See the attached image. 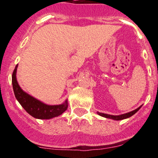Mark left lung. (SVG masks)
<instances>
[{"label": "left lung", "instance_id": "left-lung-1", "mask_svg": "<svg viewBox=\"0 0 158 158\" xmlns=\"http://www.w3.org/2000/svg\"><path fill=\"white\" fill-rule=\"evenodd\" d=\"M141 108V106H139L138 108L135 109V110H132V111L129 112V113H126L124 114H121V115H118V116H114V115H110V114H103V113H99V115L102 116L103 117H106V118H109V119H114V120H121V119H124L126 118H128V117H131L132 115H134L135 113H137V111L139 110V108Z\"/></svg>", "mask_w": 158, "mask_h": 158}]
</instances>
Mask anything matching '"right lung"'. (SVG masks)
Segmentation results:
<instances>
[{
	"mask_svg": "<svg viewBox=\"0 0 158 158\" xmlns=\"http://www.w3.org/2000/svg\"><path fill=\"white\" fill-rule=\"evenodd\" d=\"M17 67L18 65H16L12 76V88H13L15 98L27 113L35 118L48 119L61 115L63 112L67 110L68 100L65 101L63 104L59 105V106H48L25 93L20 88L16 79Z\"/></svg>",
	"mask_w": 158,
	"mask_h": 158,
	"instance_id": "right-lung-1",
	"label": "right lung"
}]
</instances>
